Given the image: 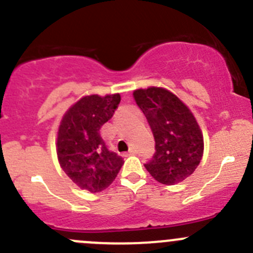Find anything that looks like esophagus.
<instances>
[{"mask_svg": "<svg viewBox=\"0 0 253 253\" xmlns=\"http://www.w3.org/2000/svg\"><path fill=\"white\" fill-rule=\"evenodd\" d=\"M134 154H136V150H134L133 148H132V149H129L128 152L126 153V155H127V157H128V155H134Z\"/></svg>", "mask_w": 253, "mask_h": 253, "instance_id": "esophagus-1", "label": "esophagus"}]
</instances>
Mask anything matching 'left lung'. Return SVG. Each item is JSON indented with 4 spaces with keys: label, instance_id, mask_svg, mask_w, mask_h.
Masks as SVG:
<instances>
[{
    "label": "left lung",
    "instance_id": "left-lung-1",
    "mask_svg": "<svg viewBox=\"0 0 253 253\" xmlns=\"http://www.w3.org/2000/svg\"><path fill=\"white\" fill-rule=\"evenodd\" d=\"M155 139V153L145 169L158 182L175 185L193 174L203 157V133L190 109L165 88L133 91Z\"/></svg>",
    "mask_w": 253,
    "mask_h": 253
}]
</instances>
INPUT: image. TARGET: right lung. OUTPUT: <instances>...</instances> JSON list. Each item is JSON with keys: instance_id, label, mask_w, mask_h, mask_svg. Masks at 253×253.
<instances>
[{"instance_id": "add662e5", "label": "right lung", "mask_w": 253, "mask_h": 253, "mask_svg": "<svg viewBox=\"0 0 253 253\" xmlns=\"http://www.w3.org/2000/svg\"><path fill=\"white\" fill-rule=\"evenodd\" d=\"M120 94L81 98L61 120L56 152L65 174L82 190L101 192L115 180L124 159L111 152L100 136V128L114 115Z\"/></svg>"}]
</instances>
